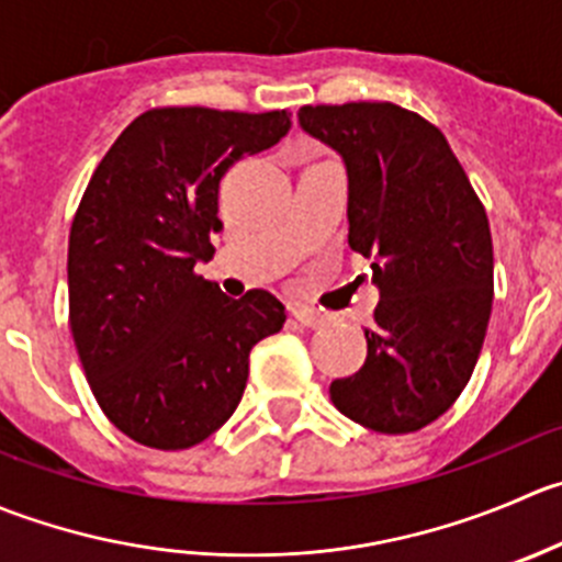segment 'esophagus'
Masks as SVG:
<instances>
[{
    "instance_id": "obj_1",
    "label": "esophagus",
    "mask_w": 562,
    "mask_h": 562,
    "mask_svg": "<svg viewBox=\"0 0 562 562\" xmlns=\"http://www.w3.org/2000/svg\"><path fill=\"white\" fill-rule=\"evenodd\" d=\"M293 318H296L302 326H307V329H321V326L326 324L324 315L313 313V310H307V307H296V310H293Z\"/></svg>"
}]
</instances>
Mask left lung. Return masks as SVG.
<instances>
[{
	"instance_id": "left-lung-1",
	"label": "left lung",
	"mask_w": 562,
	"mask_h": 562,
	"mask_svg": "<svg viewBox=\"0 0 562 562\" xmlns=\"http://www.w3.org/2000/svg\"><path fill=\"white\" fill-rule=\"evenodd\" d=\"M348 170V247L370 258L379 304L368 357L331 403L379 434H412L464 392L494 296L488 216L442 131L390 101L299 109Z\"/></svg>"
}]
</instances>
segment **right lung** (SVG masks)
Listing matches in <instances>:
<instances>
[{
  "instance_id": "obj_1",
  "label": "right lung",
  "mask_w": 562,
  "mask_h": 562,
  "mask_svg": "<svg viewBox=\"0 0 562 562\" xmlns=\"http://www.w3.org/2000/svg\"><path fill=\"white\" fill-rule=\"evenodd\" d=\"M288 109L156 106L101 159L68 238V321L98 406L145 448L187 450L236 412L249 351L285 324L269 291L231 299L214 255L220 181L288 134Z\"/></svg>"
}]
</instances>
